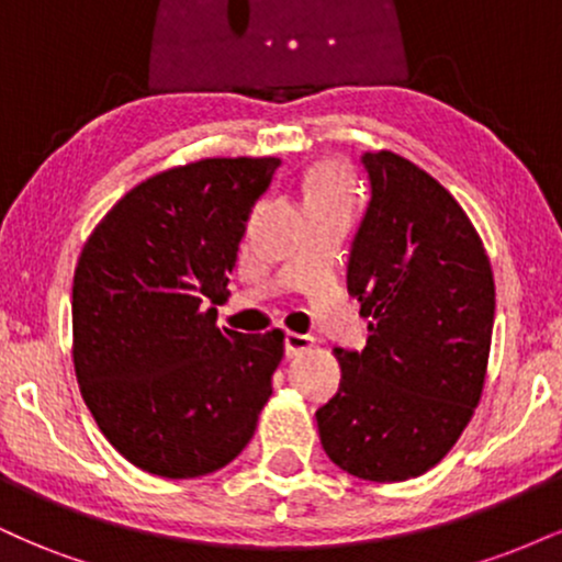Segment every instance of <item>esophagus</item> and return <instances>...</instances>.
I'll list each match as a JSON object with an SVG mask.
<instances>
[{
    "label": "esophagus",
    "instance_id": "obj_1",
    "mask_svg": "<svg viewBox=\"0 0 562 562\" xmlns=\"http://www.w3.org/2000/svg\"><path fill=\"white\" fill-rule=\"evenodd\" d=\"M314 344L312 335H301V333H285V357L293 359L299 357V353L308 351Z\"/></svg>",
    "mask_w": 562,
    "mask_h": 562
}]
</instances>
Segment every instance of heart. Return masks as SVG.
I'll use <instances>...</instances> for the list:
<instances>
[{"label": "heart", "instance_id": "1", "mask_svg": "<svg viewBox=\"0 0 562 562\" xmlns=\"http://www.w3.org/2000/svg\"><path fill=\"white\" fill-rule=\"evenodd\" d=\"M306 195L308 203L312 200H348V173L344 166L333 164V160L319 164L308 173Z\"/></svg>", "mask_w": 562, "mask_h": 562}]
</instances>
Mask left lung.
Returning a JSON list of instances; mask_svg holds the SVG:
<instances>
[{
    "instance_id": "left-lung-1",
    "label": "left lung",
    "mask_w": 562,
    "mask_h": 562,
    "mask_svg": "<svg viewBox=\"0 0 562 562\" xmlns=\"http://www.w3.org/2000/svg\"><path fill=\"white\" fill-rule=\"evenodd\" d=\"M370 203L348 256V293L370 319L362 351L335 348L338 393L319 441L346 473L406 481L454 447L479 406L494 330V277L479 232L430 173L364 153Z\"/></svg>"
}]
</instances>
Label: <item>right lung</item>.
<instances>
[{
	"instance_id": "obj_1",
	"label": "right lung",
	"mask_w": 562,
	"mask_h": 562,
	"mask_svg": "<svg viewBox=\"0 0 562 562\" xmlns=\"http://www.w3.org/2000/svg\"><path fill=\"white\" fill-rule=\"evenodd\" d=\"M280 158H205L126 192L74 274V364L102 436L132 465L195 479L254 438L282 333L218 330L240 240Z\"/></svg>"
}]
</instances>
